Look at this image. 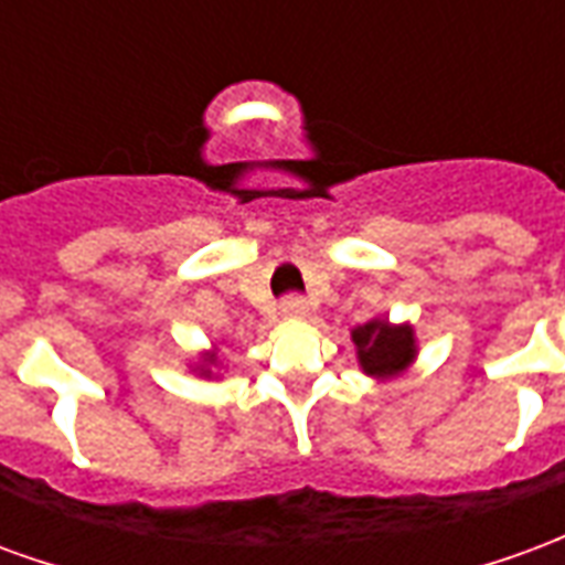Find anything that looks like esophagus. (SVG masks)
<instances>
[{"instance_id":"obj_1","label":"esophagus","mask_w":565,"mask_h":565,"mask_svg":"<svg viewBox=\"0 0 565 565\" xmlns=\"http://www.w3.org/2000/svg\"><path fill=\"white\" fill-rule=\"evenodd\" d=\"M281 315L290 320H302L308 315V302L302 296H287L281 302Z\"/></svg>"}]
</instances>
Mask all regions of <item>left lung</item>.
<instances>
[{"instance_id":"8db88e82","label":"left lung","mask_w":565,"mask_h":565,"mask_svg":"<svg viewBox=\"0 0 565 565\" xmlns=\"http://www.w3.org/2000/svg\"><path fill=\"white\" fill-rule=\"evenodd\" d=\"M351 342L356 344V363L369 379H399L417 360V335L412 323L372 318L351 330Z\"/></svg>"}]
</instances>
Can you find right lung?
I'll use <instances>...</instances> for the list:
<instances>
[{"instance_id": "add662e5", "label": "right lung", "mask_w": 565, "mask_h": 565, "mask_svg": "<svg viewBox=\"0 0 565 565\" xmlns=\"http://www.w3.org/2000/svg\"><path fill=\"white\" fill-rule=\"evenodd\" d=\"M214 369H221V360H217V348L211 351H202L196 363H190V372H196L199 379H217Z\"/></svg>"}]
</instances>
